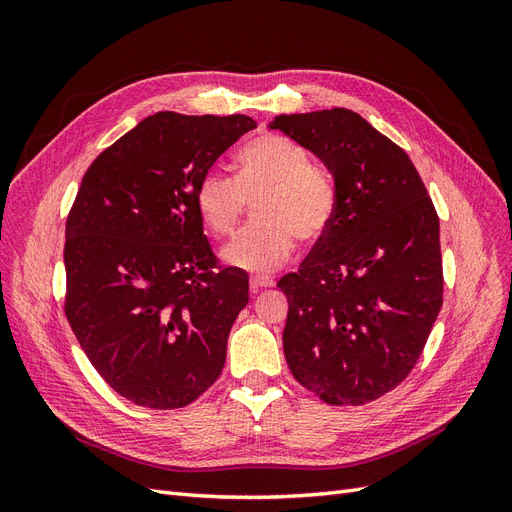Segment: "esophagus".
<instances>
[{"label": "esophagus", "instance_id": "esophagus-1", "mask_svg": "<svg viewBox=\"0 0 512 512\" xmlns=\"http://www.w3.org/2000/svg\"><path fill=\"white\" fill-rule=\"evenodd\" d=\"M275 282L271 280V277H252L250 280V290L252 292H258L262 288H271Z\"/></svg>", "mask_w": 512, "mask_h": 512}]
</instances>
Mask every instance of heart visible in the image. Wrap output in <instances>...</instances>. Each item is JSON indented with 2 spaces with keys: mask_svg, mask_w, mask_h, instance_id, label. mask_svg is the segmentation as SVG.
<instances>
[{
  "mask_svg": "<svg viewBox=\"0 0 512 512\" xmlns=\"http://www.w3.org/2000/svg\"><path fill=\"white\" fill-rule=\"evenodd\" d=\"M258 224L226 245L224 260L247 273H273L290 260L301 241L327 232L337 188L327 168L309 162L307 151L280 134H265L239 153L237 179L213 168L196 188L200 220L215 237H228L243 220L247 203Z\"/></svg>",
  "mask_w": 512,
  "mask_h": 512,
  "instance_id": "obj_1",
  "label": "heart"
}]
</instances>
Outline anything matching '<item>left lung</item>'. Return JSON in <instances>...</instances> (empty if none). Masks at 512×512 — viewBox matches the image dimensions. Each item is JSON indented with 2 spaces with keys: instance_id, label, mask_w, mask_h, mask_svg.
<instances>
[{
  "instance_id": "left-lung-1",
  "label": "left lung",
  "mask_w": 512,
  "mask_h": 512,
  "mask_svg": "<svg viewBox=\"0 0 512 512\" xmlns=\"http://www.w3.org/2000/svg\"><path fill=\"white\" fill-rule=\"evenodd\" d=\"M331 170L327 232L277 288L288 299L292 376L331 406H363L404 382L442 307L440 220L408 153L348 108L269 123Z\"/></svg>"
}]
</instances>
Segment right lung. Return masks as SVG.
Wrapping results in <instances>:
<instances>
[{"instance_id":"add662e5","label":"right lung","mask_w":512,"mask_h":512,"mask_svg":"<svg viewBox=\"0 0 512 512\" xmlns=\"http://www.w3.org/2000/svg\"><path fill=\"white\" fill-rule=\"evenodd\" d=\"M245 115L156 113L91 162L66 220V318L104 382L175 410L220 378L250 277L215 258L196 188Z\"/></svg>"}]
</instances>
